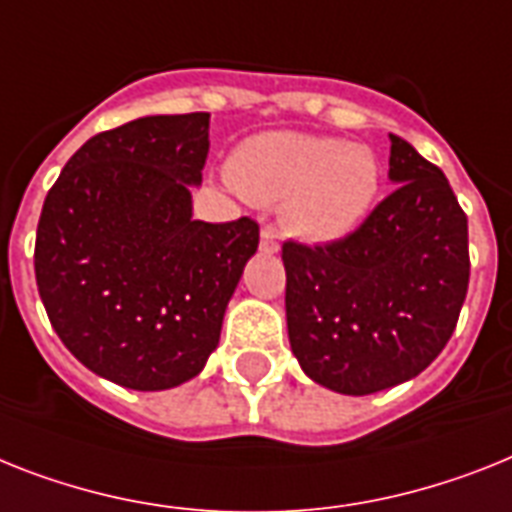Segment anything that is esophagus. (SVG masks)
Segmentation results:
<instances>
[{
    "mask_svg": "<svg viewBox=\"0 0 512 512\" xmlns=\"http://www.w3.org/2000/svg\"><path fill=\"white\" fill-rule=\"evenodd\" d=\"M259 251L266 253V256H274V253L280 251V243H277V235H274L272 230H261Z\"/></svg>",
    "mask_w": 512,
    "mask_h": 512,
    "instance_id": "1",
    "label": "esophagus"
}]
</instances>
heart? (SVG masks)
Listing matches in <instances>:
<instances>
[{
	"instance_id": "b5f03b06",
	"label": "heart",
	"mask_w": 512,
	"mask_h": 512,
	"mask_svg": "<svg viewBox=\"0 0 512 512\" xmlns=\"http://www.w3.org/2000/svg\"><path fill=\"white\" fill-rule=\"evenodd\" d=\"M240 196L282 204V222L308 243H335L363 225L382 188L374 149L332 135L272 130L248 138L230 162Z\"/></svg>"
}]
</instances>
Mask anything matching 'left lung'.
Segmentation results:
<instances>
[{
    "label": "left lung",
    "instance_id": "1",
    "mask_svg": "<svg viewBox=\"0 0 512 512\" xmlns=\"http://www.w3.org/2000/svg\"><path fill=\"white\" fill-rule=\"evenodd\" d=\"M398 188L345 240L285 243L287 337L340 395L418 377L453 337L468 290V219L439 167L390 133Z\"/></svg>",
    "mask_w": 512,
    "mask_h": 512
}]
</instances>
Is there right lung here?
<instances>
[{"mask_svg": "<svg viewBox=\"0 0 512 512\" xmlns=\"http://www.w3.org/2000/svg\"><path fill=\"white\" fill-rule=\"evenodd\" d=\"M206 154L209 112L138 117L83 143L41 209L33 266L49 322L86 369L128 390L204 371L259 248L253 219H193Z\"/></svg>", "mask_w": 512, "mask_h": 512, "instance_id": "1", "label": "right lung"}]
</instances>
